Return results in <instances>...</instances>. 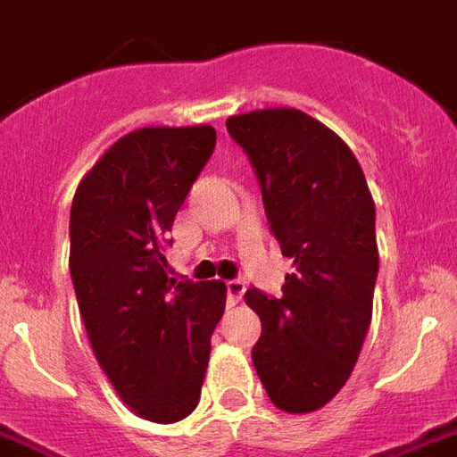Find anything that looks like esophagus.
<instances>
[{
    "mask_svg": "<svg viewBox=\"0 0 457 457\" xmlns=\"http://www.w3.org/2000/svg\"><path fill=\"white\" fill-rule=\"evenodd\" d=\"M246 290V285L242 280H229L228 283V306H237L242 302V295Z\"/></svg>",
    "mask_w": 457,
    "mask_h": 457,
    "instance_id": "34e87169",
    "label": "esophagus"
}]
</instances>
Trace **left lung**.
<instances>
[{
  "mask_svg": "<svg viewBox=\"0 0 457 457\" xmlns=\"http://www.w3.org/2000/svg\"><path fill=\"white\" fill-rule=\"evenodd\" d=\"M228 131L252 160L270 232L295 268L280 299L244 295L263 328L253 367L275 407L313 412L350 378L371 323L374 198L350 145L302 110L232 114Z\"/></svg>",
  "mask_w": 457,
  "mask_h": 457,
  "instance_id": "1",
  "label": "left lung"
}]
</instances>
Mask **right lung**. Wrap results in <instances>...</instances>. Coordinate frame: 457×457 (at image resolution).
<instances>
[{
	"label": "right lung",
	"mask_w": 457,
	"mask_h": 457,
	"mask_svg": "<svg viewBox=\"0 0 457 457\" xmlns=\"http://www.w3.org/2000/svg\"><path fill=\"white\" fill-rule=\"evenodd\" d=\"M213 148L211 124L129 131L83 174L71 204L69 270L90 347L148 422L196 410L225 312V283L167 278L165 259L174 215Z\"/></svg>",
	"instance_id": "add662e5"
}]
</instances>
